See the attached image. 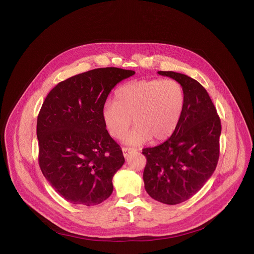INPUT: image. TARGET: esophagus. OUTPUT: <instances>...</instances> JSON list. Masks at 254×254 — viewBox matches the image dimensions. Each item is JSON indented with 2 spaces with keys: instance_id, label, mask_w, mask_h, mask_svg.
Here are the masks:
<instances>
[{
  "instance_id": "1",
  "label": "esophagus",
  "mask_w": 254,
  "mask_h": 254,
  "mask_svg": "<svg viewBox=\"0 0 254 254\" xmlns=\"http://www.w3.org/2000/svg\"><path fill=\"white\" fill-rule=\"evenodd\" d=\"M131 151H134V149L133 148H128V147H123V152H124V156L127 158L128 154L131 152Z\"/></svg>"
}]
</instances>
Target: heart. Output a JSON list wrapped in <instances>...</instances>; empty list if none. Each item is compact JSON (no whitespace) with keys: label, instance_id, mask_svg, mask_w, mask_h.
<instances>
[{"label":"heart","instance_id":"b5f03b06","mask_svg":"<svg viewBox=\"0 0 254 254\" xmlns=\"http://www.w3.org/2000/svg\"><path fill=\"white\" fill-rule=\"evenodd\" d=\"M186 106L184 86L173 79H142L120 86L115 100L102 109L108 133L121 138L133 123L134 128L124 138L126 144L139 145L151 138L164 141L178 128Z\"/></svg>","mask_w":254,"mask_h":254}]
</instances>
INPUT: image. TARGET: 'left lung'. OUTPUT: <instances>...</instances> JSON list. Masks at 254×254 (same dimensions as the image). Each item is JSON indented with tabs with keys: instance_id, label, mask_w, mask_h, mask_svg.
<instances>
[{
	"instance_id": "1",
	"label": "left lung",
	"mask_w": 254,
	"mask_h": 254,
	"mask_svg": "<svg viewBox=\"0 0 254 254\" xmlns=\"http://www.w3.org/2000/svg\"><path fill=\"white\" fill-rule=\"evenodd\" d=\"M159 74L179 81L186 92V106L178 128L162 144L144 148L143 181L154 200L178 204L199 191L214 173L219 160L221 123L203 86L174 71Z\"/></svg>"
}]
</instances>
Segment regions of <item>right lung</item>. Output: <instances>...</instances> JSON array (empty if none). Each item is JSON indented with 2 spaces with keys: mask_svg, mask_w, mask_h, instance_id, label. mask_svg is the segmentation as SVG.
<instances>
[{
  "mask_svg": "<svg viewBox=\"0 0 254 254\" xmlns=\"http://www.w3.org/2000/svg\"><path fill=\"white\" fill-rule=\"evenodd\" d=\"M134 74L117 67L76 74L54 87L42 104L39 166L55 191L73 204L95 205L113 192L125 157L105 127L102 109L113 88Z\"/></svg>",
  "mask_w": 254,
  "mask_h": 254,
  "instance_id": "1",
  "label": "right lung"
}]
</instances>
